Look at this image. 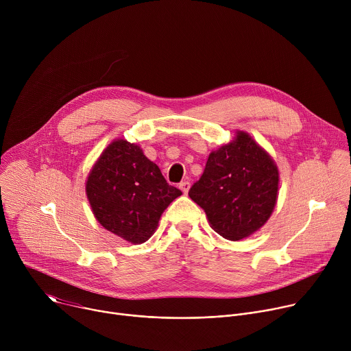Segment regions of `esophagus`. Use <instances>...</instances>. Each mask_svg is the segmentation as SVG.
<instances>
[{"label": "esophagus", "instance_id": "34e87169", "mask_svg": "<svg viewBox=\"0 0 351 351\" xmlns=\"http://www.w3.org/2000/svg\"><path fill=\"white\" fill-rule=\"evenodd\" d=\"M179 189H180V190H182V191L186 194V193L189 191V189H190V183L184 180V182H182V183L179 184Z\"/></svg>", "mask_w": 351, "mask_h": 351}]
</instances>
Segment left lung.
<instances>
[{
	"label": "left lung",
	"mask_w": 351,
	"mask_h": 351,
	"mask_svg": "<svg viewBox=\"0 0 351 351\" xmlns=\"http://www.w3.org/2000/svg\"><path fill=\"white\" fill-rule=\"evenodd\" d=\"M278 190L279 169L274 158L247 132L236 130L233 140L213 149L189 195L218 234L237 241L267 223Z\"/></svg>",
	"instance_id": "left-lung-1"
}]
</instances>
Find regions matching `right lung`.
<instances>
[{
    "instance_id": "add662e5",
    "label": "right lung",
    "mask_w": 351,
    "mask_h": 351,
    "mask_svg": "<svg viewBox=\"0 0 351 351\" xmlns=\"http://www.w3.org/2000/svg\"><path fill=\"white\" fill-rule=\"evenodd\" d=\"M86 194L95 219L121 239L141 244L182 191L167 183L140 145L115 138L88 172Z\"/></svg>"
}]
</instances>
